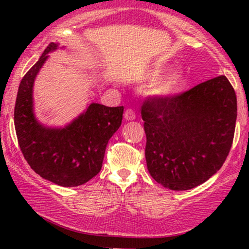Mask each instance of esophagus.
Segmentation results:
<instances>
[{"label":"esophagus","mask_w":249,"mask_h":249,"mask_svg":"<svg viewBox=\"0 0 249 249\" xmlns=\"http://www.w3.org/2000/svg\"><path fill=\"white\" fill-rule=\"evenodd\" d=\"M124 118L126 119V121H133V119H136V113H134L131 108H128V110L125 111Z\"/></svg>","instance_id":"obj_1"}]
</instances>
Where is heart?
<instances>
[{
	"instance_id": "b5f03b06",
	"label": "heart",
	"mask_w": 249,
	"mask_h": 249,
	"mask_svg": "<svg viewBox=\"0 0 249 249\" xmlns=\"http://www.w3.org/2000/svg\"><path fill=\"white\" fill-rule=\"evenodd\" d=\"M170 67L166 64H158L153 67L152 69L147 72L146 78L150 81H156L160 78ZM185 84V75L181 70H173L167 73L164 78L153 85L151 89V95L157 97V98H168L178 93Z\"/></svg>"
}]
</instances>
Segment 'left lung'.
Returning <instances> with one entry per match:
<instances>
[{
	"instance_id": "1",
	"label": "left lung",
	"mask_w": 249,
	"mask_h": 249,
	"mask_svg": "<svg viewBox=\"0 0 249 249\" xmlns=\"http://www.w3.org/2000/svg\"><path fill=\"white\" fill-rule=\"evenodd\" d=\"M236 95L219 76L168 98L145 99L147 170L164 187L186 191L221 168L234 138Z\"/></svg>"
}]
</instances>
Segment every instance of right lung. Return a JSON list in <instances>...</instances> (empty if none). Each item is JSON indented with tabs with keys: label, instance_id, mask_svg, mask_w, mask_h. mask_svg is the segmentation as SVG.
Returning a JSON list of instances; mask_svg holds the SVG:
<instances>
[{
	"label": "right lung",
	"instance_id": "right-lung-1",
	"mask_svg": "<svg viewBox=\"0 0 249 249\" xmlns=\"http://www.w3.org/2000/svg\"><path fill=\"white\" fill-rule=\"evenodd\" d=\"M57 47L50 43L22 78L14 123L19 148L30 167L53 184L75 187L99 173L108 139L122 124L124 107L91 103L87 111L64 127L45 126L37 121L33 108L34 81L48 53Z\"/></svg>",
	"mask_w": 249,
	"mask_h": 249
}]
</instances>
